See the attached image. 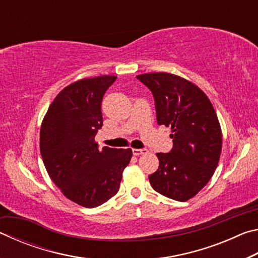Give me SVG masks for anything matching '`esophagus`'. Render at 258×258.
I'll return each instance as SVG.
<instances>
[{
	"instance_id": "esophagus-1",
	"label": "esophagus",
	"mask_w": 258,
	"mask_h": 258,
	"mask_svg": "<svg viewBox=\"0 0 258 258\" xmlns=\"http://www.w3.org/2000/svg\"><path fill=\"white\" fill-rule=\"evenodd\" d=\"M132 152H133L134 156H140V155L147 154L148 150L145 149V148H143V149H132Z\"/></svg>"
}]
</instances>
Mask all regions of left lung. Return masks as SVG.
<instances>
[{"label":"left lung","instance_id":"left-lung-1","mask_svg":"<svg viewBox=\"0 0 258 258\" xmlns=\"http://www.w3.org/2000/svg\"><path fill=\"white\" fill-rule=\"evenodd\" d=\"M155 99L157 123L171 127L173 148L158 152L149 175L154 190L177 202L194 197L211 180L222 150V132L211 101L198 86L168 73L137 76Z\"/></svg>","mask_w":258,"mask_h":258}]
</instances>
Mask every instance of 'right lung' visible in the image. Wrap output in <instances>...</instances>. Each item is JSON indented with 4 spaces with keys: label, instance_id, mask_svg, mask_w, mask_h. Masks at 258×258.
<instances>
[{
    "label": "right lung",
    "instance_id": "1",
    "mask_svg": "<svg viewBox=\"0 0 258 258\" xmlns=\"http://www.w3.org/2000/svg\"><path fill=\"white\" fill-rule=\"evenodd\" d=\"M116 78H85L64 87L41 127V155L51 180L68 199L87 208L100 206L118 192L132 158L131 149H99L94 140L102 127V98Z\"/></svg>",
    "mask_w": 258,
    "mask_h": 258
}]
</instances>
